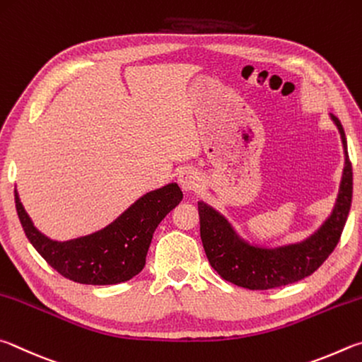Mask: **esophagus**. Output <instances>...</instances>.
Returning a JSON list of instances; mask_svg holds the SVG:
<instances>
[{
  "label": "esophagus",
  "mask_w": 362,
  "mask_h": 362,
  "mask_svg": "<svg viewBox=\"0 0 362 362\" xmlns=\"http://www.w3.org/2000/svg\"><path fill=\"white\" fill-rule=\"evenodd\" d=\"M177 181H180V186L185 189L186 192H192L200 186V175L197 173V170L186 168L181 171Z\"/></svg>",
  "instance_id": "34e87169"
}]
</instances>
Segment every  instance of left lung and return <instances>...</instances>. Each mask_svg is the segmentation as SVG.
Returning a JSON list of instances; mask_svg holds the SVG:
<instances>
[{"label":"left lung","mask_w":362,"mask_h":362,"mask_svg":"<svg viewBox=\"0 0 362 362\" xmlns=\"http://www.w3.org/2000/svg\"><path fill=\"white\" fill-rule=\"evenodd\" d=\"M331 119L344 144L345 167L331 216L305 240L276 248L251 245L238 235L223 214L199 202L202 243L211 267L226 281L252 291L286 286L312 275L337 246L351 206L353 170L344 127L334 114Z\"/></svg>","instance_id":"8db88e82"}]
</instances>
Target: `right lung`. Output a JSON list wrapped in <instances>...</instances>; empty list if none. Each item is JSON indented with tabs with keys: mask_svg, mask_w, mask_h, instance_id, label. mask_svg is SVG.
<instances>
[{
	"mask_svg": "<svg viewBox=\"0 0 362 362\" xmlns=\"http://www.w3.org/2000/svg\"><path fill=\"white\" fill-rule=\"evenodd\" d=\"M16 194L25 235L50 267L81 284H117L138 275L146 264L152 235L160 221L182 200L176 182L151 191L110 226L68 242L50 240L36 229Z\"/></svg>",
	"mask_w": 362,
	"mask_h": 362,
	"instance_id": "obj_1",
	"label": "right lung"
}]
</instances>
